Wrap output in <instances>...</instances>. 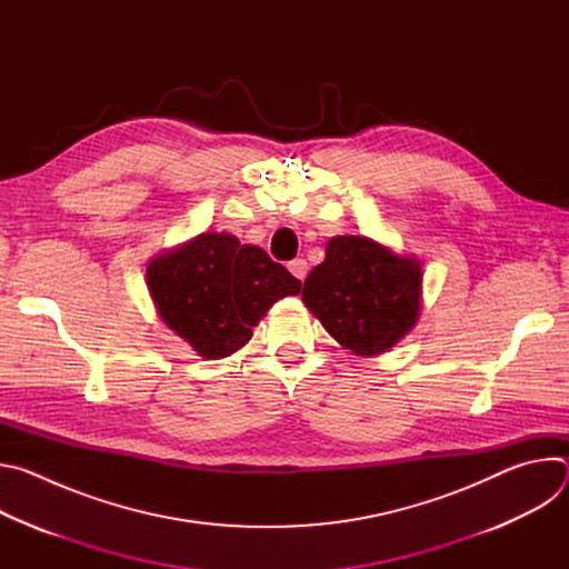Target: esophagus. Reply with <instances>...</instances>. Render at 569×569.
Returning <instances> with one entry per match:
<instances>
[{"mask_svg":"<svg viewBox=\"0 0 569 569\" xmlns=\"http://www.w3.org/2000/svg\"><path fill=\"white\" fill-rule=\"evenodd\" d=\"M288 270H290V274H292L295 279L303 281L306 274H308V263H306L303 259H292V261L288 263Z\"/></svg>","mask_w":569,"mask_h":569,"instance_id":"esophagus-1","label":"esophagus"}]
</instances>
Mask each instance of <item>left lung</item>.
<instances>
[{"instance_id": "8db88e82", "label": "left lung", "mask_w": 569, "mask_h": 569, "mask_svg": "<svg viewBox=\"0 0 569 569\" xmlns=\"http://www.w3.org/2000/svg\"><path fill=\"white\" fill-rule=\"evenodd\" d=\"M421 281L419 261L365 236H336L306 277L301 299L345 349L376 356L415 327Z\"/></svg>"}]
</instances>
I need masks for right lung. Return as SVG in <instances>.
Wrapping results in <instances>:
<instances>
[{"instance_id":"1","label":"right lung","mask_w":569,"mask_h":569,"mask_svg":"<svg viewBox=\"0 0 569 569\" xmlns=\"http://www.w3.org/2000/svg\"><path fill=\"white\" fill-rule=\"evenodd\" d=\"M146 277L161 319L207 360L248 345L268 308L301 290L266 250L231 233H200L154 259Z\"/></svg>"}]
</instances>
